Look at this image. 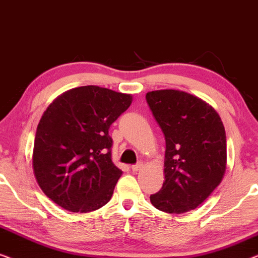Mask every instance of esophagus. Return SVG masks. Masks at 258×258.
I'll return each mask as SVG.
<instances>
[{
	"label": "esophagus",
	"instance_id": "esophagus-1",
	"mask_svg": "<svg viewBox=\"0 0 258 258\" xmlns=\"http://www.w3.org/2000/svg\"><path fill=\"white\" fill-rule=\"evenodd\" d=\"M141 167H143V162H138V164L133 165L132 167H131V168H132L133 172H138V170L141 169Z\"/></svg>",
	"mask_w": 258,
	"mask_h": 258
}]
</instances>
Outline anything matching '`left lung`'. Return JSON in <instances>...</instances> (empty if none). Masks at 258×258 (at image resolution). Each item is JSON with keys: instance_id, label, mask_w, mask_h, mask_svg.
<instances>
[{"instance_id": "8db88e82", "label": "left lung", "mask_w": 258, "mask_h": 258, "mask_svg": "<svg viewBox=\"0 0 258 258\" xmlns=\"http://www.w3.org/2000/svg\"><path fill=\"white\" fill-rule=\"evenodd\" d=\"M146 100L166 140L165 182L151 195L169 214L193 210L213 193L227 166L226 131L205 100L179 90H158Z\"/></svg>"}]
</instances>
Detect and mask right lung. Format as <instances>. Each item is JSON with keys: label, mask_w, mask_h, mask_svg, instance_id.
<instances>
[{"label": "right lung", "mask_w": 258, "mask_h": 258, "mask_svg": "<svg viewBox=\"0 0 258 258\" xmlns=\"http://www.w3.org/2000/svg\"><path fill=\"white\" fill-rule=\"evenodd\" d=\"M131 103V94L88 85L49 105L32 153L35 177L46 197L74 213L93 212L111 200L122 172L112 162L108 130Z\"/></svg>", "instance_id": "right-lung-1"}]
</instances>
